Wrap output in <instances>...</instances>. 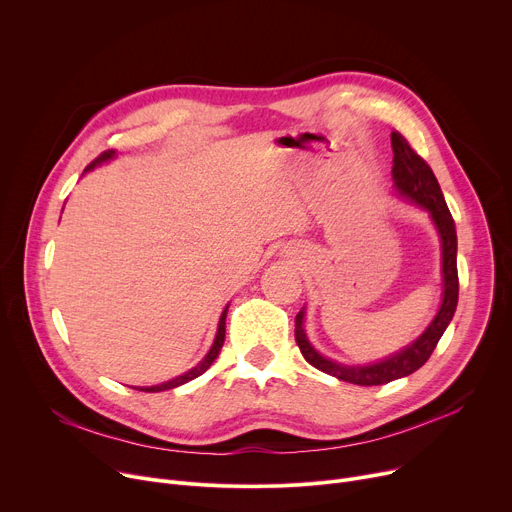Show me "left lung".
<instances>
[{"label":"left lung","mask_w":512,"mask_h":512,"mask_svg":"<svg viewBox=\"0 0 512 512\" xmlns=\"http://www.w3.org/2000/svg\"><path fill=\"white\" fill-rule=\"evenodd\" d=\"M391 146H393V181L395 189L401 197L412 199L424 208L440 236V249H442V302L436 317L426 327V331L416 339L414 344L399 350L397 354L366 366H346L333 362L325 356H321L309 342V337L304 333V311L296 315V327L294 337L296 344L304 356V360L319 368L321 372L331 374V377L372 387V385H385L395 379L407 377V374L416 372L420 366L426 364L430 354L434 352L438 339L449 327L457 300H459V276H457V232H455V220L447 208L445 195L440 191V185L432 173V168L426 164V160L410 146L399 131L391 133Z\"/></svg>","instance_id":"8db88e82"}]
</instances>
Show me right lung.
Here are the masks:
<instances>
[{
	"instance_id": "obj_1",
	"label": "right lung",
	"mask_w": 512,
	"mask_h": 512,
	"mask_svg": "<svg viewBox=\"0 0 512 512\" xmlns=\"http://www.w3.org/2000/svg\"><path fill=\"white\" fill-rule=\"evenodd\" d=\"M111 158H115V150H107V152H102L98 158H94V160H92V162L86 166L84 173H88V170H92L94 166H98V164H102V162H107V160H111ZM226 313H228V306H226V309H224V311H222V315H220L218 333H216V339H214V344H212L210 352L206 354V358H203V360H201L197 366H193L191 370H187L185 374H181V377H177V379H170V381H166V383H162V385H154V387H138V391H146V393H158V391H166V389H175V387H179V385H185V383H189V381L197 379L199 374L206 372V370L212 366V362L218 358L220 350H222V344H224V335H226Z\"/></svg>"
}]
</instances>
